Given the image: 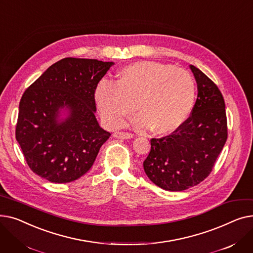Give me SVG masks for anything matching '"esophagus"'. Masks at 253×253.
<instances>
[{
    "instance_id": "obj_1",
    "label": "esophagus",
    "mask_w": 253,
    "mask_h": 253,
    "mask_svg": "<svg viewBox=\"0 0 253 253\" xmlns=\"http://www.w3.org/2000/svg\"><path fill=\"white\" fill-rule=\"evenodd\" d=\"M133 134L132 133H128V132H121V131H117L114 133V137L116 138H120V139H130L133 138Z\"/></svg>"
}]
</instances>
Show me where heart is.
<instances>
[{
  "mask_svg": "<svg viewBox=\"0 0 253 253\" xmlns=\"http://www.w3.org/2000/svg\"><path fill=\"white\" fill-rule=\"evenodd\" d=\"M114 84L102 82L95 90V101L103 121L120 126L134 111L139 128L152 127L158 134L178 129L195 102L196 86L189 72L174 65L139 61L117 73Z\"/></svg>",
  "mask_w": 253,
  "mask_h": 253,
  "instance_id": "1",
  "label": "heart"
}]
</instances>
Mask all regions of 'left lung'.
Here are the masks:
<instances>
[{
	"label": "left lung",
	"mask_w": 253,
	"mask_h": 253,
	"mask_svg": "<svg viewBox=\"0 0 253 253\" xmlns=\"http://www.w3.org/2000/svg\"><path fill=\"white\" fill-rule=\"evenodd\" d=\"M198 86L191 116L170 135L151 139L143 161L145 174L158 187L184 191L203 181L212 171L228 138L225 104L218 87L194 65Z\"/></svg>",
	"instance_id": "obj_1"
}]
</instances>
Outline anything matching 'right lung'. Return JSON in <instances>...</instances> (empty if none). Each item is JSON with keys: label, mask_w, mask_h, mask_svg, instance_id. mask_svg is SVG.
<instances>
[{"label": "right lung", "mask_w": 253, "mask_h": 253, "mask_svg": "<svg viewBox=\"0 0 253 253\" xmlns=\"http://www.w3.org/2000/svg\"><path fill=\"white\" fill-rule=\"evenodd\" d=\"M114 62L63 58L44 72L20 99L15 136L37 175L65 183L84 175L111 136L96 120L95 90ZM62 108L68 117L60 120Z\"/></svg>", "instance_id": "obj_1"}]
</instances>
